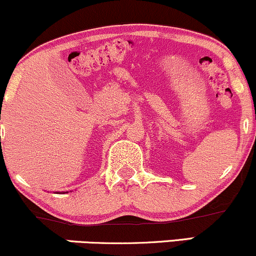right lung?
Masks as SVG:
<instances>
[{"label":"right lung","instance_id":"obj_1","mask_svg":"<svg viewBox=\"0 0 256 256\" xmlns=\"http://www.w3.org/2000/svg\"><path fill=\"white\" fill-rule=\"evenodd\" d=\"M58 194H62V192H58Z\"/></svg>","mask_w":256,"mask_h":256}]
</instances>
